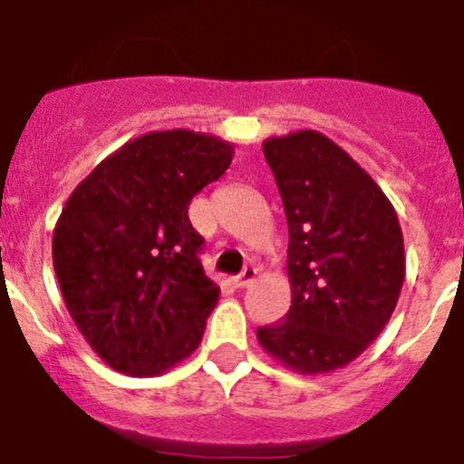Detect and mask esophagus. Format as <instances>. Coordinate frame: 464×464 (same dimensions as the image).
Instances as JSON below:
<instances>
[{"instance_id":"esophagus-1","label":"esophagus","mask_w":464,"mask_h":464,"mask_svg":"<svg viewBox=\"0 0 464 464\" xmlns=\"http://www.w3.org/2000/svg\"><path fill=\"white\" fill-rule=\"evenodd\" d=\"M256 276H257V269L256 267H244V272H241L239 276L235 278L237 288H248V285H251V283L256 281Z\"/></svg>"}]
</instances>
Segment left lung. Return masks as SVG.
Listing matches in <instances>:
<instances>
[{"mask_svg":"<svg viewBox=\"0 0 464 464\" xmlns=\"http://www.w3.org/2000/svg\"><path fill=\"white\" fill-rule=\"evenodd\" d=\"M288 220L293 304L257 342L299 374L358 358L391 321L404 283L400 220L367 171L314 130L262 143Z\"/></svg>","mask_w":464,"mask_h":464,"instance_id":"8db88e82","label":"left lung"}]
</instances>
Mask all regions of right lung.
Segmentation results:
<instances>
[{
    "label": "right lung",
    "instance_id": "obj_1",
    "mask_svg": "<svg viewBox=\"0 0 464 464\" xmlns=\"http://www.w3.org/2000/svg\"><path fill=\"white\" fill-rule=\"evenodd\" d=\"M232 143L150 132L79 183L53 232V267L73 323L109 367L158 376L195 351L220 288L188 204L232 162Z\"/></svg>",
    "mask_w": 464,
    "mask_h": 464
}]
</instances>
